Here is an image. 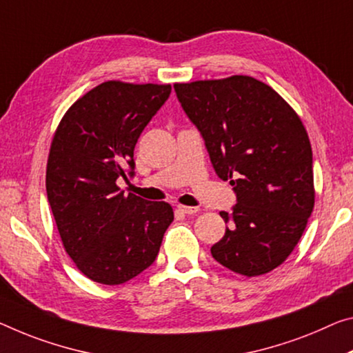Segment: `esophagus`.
Here are the masks:
<instances>
[{"label": "esophagus", "instance_id": "1", "mask_svg": "<svg viewBox=\"0 0 353 353\" xmlns=\"http://www.w3.org/2000/svg\"><path fill=\"white\" fill-rule=\"evenodd\" d=\"M177 210L181 212V214H185V215H193L199 212V207H190V205H183V204H179L177 205Z\"/></svg>", "mask_w": 353, "mask_h": 353}]
</instances>
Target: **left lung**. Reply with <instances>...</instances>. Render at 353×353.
<instances>
[{
	"label": "left lung",
	"instance_id": "obj_1",
	"mask_svg": "<svg viewBox=\"0 0 353 353\" xmlns=\"http://www.w3.org/2000/svg\"><path fill=\"white\" fill-rule=\"evenodd\" d=\"M174 91L203 135L218 177L229 179L237 196L232 214L220 212L228 228L212 256L239 275L272 272L294 251L314 207L303 122L253 77L176 83Z\"/></svg>",
	"mask_w": 353,
	"mask_h": 353
}]
</instances>
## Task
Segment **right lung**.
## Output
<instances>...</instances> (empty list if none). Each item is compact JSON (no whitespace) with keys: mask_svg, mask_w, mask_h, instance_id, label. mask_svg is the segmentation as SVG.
<instances>
[{"mask_svg":"<svg viewBox=\"0 0 353 353\" xmlns=\"http://www.w3.org/2000/svg\"><path fill=\"white\" fill-rule=\"evenodd\" d=\"M171 85L105 81L65 111L50 146L46 187L64 250L92 281L116 286L152 265L174 220L168 203L119 192L144 127Z\"/></svg>","mask_w":353,"mask_h":353,"instance_id":"1","label":"right lung"}]
</instances>
